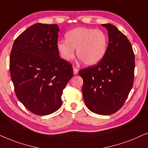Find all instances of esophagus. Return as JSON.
Instances as JSON below:
<instances>
[{"mask_svg":"<svg viewBox=\"0 0 148 148\" xmlns=\"http://www.w3.org/2000/svg\"><path fill=\"white\" fill-rule=\"evenodd\" d=\"M73 72H74V75H76V74H78V70L77 68H73Z\"/></svg>","mask_w":148,"mask_h":148,"instance_id":"esophagus-1","label":"esophagus"}]
</instances>
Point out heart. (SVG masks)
<instances>
[{
    "instance_id": "1",
    "label": "heart",
    "mask_w": 148,
    "mask_h": 148,
    "mask_svg": "<svg viewBox=\"0 0 148 148\" xmlns=\"http://www.w3.org/2000/svg\"><path fill=\"white\" fill-rule=\"evenodd\" d=\"M65 40L58 41L57 47L61 57L69 61L76 55L88 65H96L103 59L108 47L106 35L100 30L77 27L69 31Z\"/></svg>"
}]
</instances>
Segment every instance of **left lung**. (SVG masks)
Listing matches in <instances>:
<instances>
[{
	"label": "left lung",
	"mask_w": 148,
	"mask_h": 148,
	"mask_svg": "<svg viewBox=\"0 0 148 148\" xmlns=\"http://www.w3.org/2000/svg\"><path fill=\"white\" fill-rule=\"evenodd\" d=\"M104 57L97 65L81 69L83 96L87 107L99 115L115 113L124 105L134 83V55L126 35L111 24Z\"/></svg>",
	"instance_id": "8db88e82"
}]
</instances>
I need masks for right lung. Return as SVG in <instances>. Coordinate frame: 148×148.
I'll return each mask as SVG.
<instances>
[{"label":"right lung","instance_id":"1","mask_svg":"<svg viewBox=\"0 0 148 148\" xmlns=\"http://www.w3.org/2000/svg\"><path fill=\"white\" fill-rule=\"evenodd\" d=\"M57 24L36 23L14 41L9 70L16 95L29 111L38 115L57 111L73 76L72 65L57 49Z\"/></svg>","mask_w":148,"mask_h":148}]
</instances>
